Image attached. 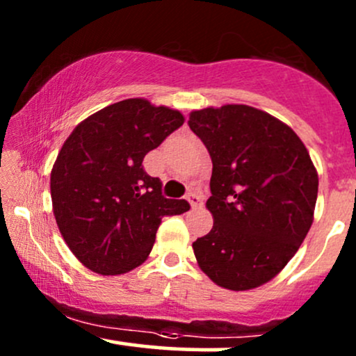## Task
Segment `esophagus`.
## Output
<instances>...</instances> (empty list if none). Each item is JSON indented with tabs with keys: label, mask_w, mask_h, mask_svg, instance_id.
Masks as SVG:
<instances>
[{
	"label": "esophagus",
	"mask_w": 356,
	"mask_h": 356,
	"mask_svg": "<svg viewBox=\"0 0 356 356\" xmlns=\"http://www.w3.org/2000/svg\"><path fill=\"white\" fill-rule=\"evenodd\" d=\"M186 199H187V202L191 204V207H199V206H201V204H202L201 195L195 194V192H189Z\"/></svg>",
	"instance_id": "1"
}]
</instances>
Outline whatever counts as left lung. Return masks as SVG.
<instances>
[{"instance_id":"obj_1","label":"left lung","mask_w":356,"mask_h":356,"mask_svg":"<svg viewBox=\"0 0 356 356\" xmlns=\"http://www.w3.org/2000/svg\"><path fill=\"white\" fill-rule=\"evenodd\" d=\"M189 127L212 159L214 226L192 244L199 268L231 291L266 284L313 224L318 172L308 149L291 127L249 105L192 110Z\"/></svg>"}]
</instances>
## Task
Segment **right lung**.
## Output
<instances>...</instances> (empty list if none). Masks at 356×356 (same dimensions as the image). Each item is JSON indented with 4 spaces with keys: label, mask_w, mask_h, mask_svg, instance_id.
Returning <instances> with one entry per match:
<instances>
[{
    "label": "right lung",
    "mask_w": 356,
    "mask_h": 356,
    "mask_svg": "<svg viewBox=\"0 0 356 356\" xmlns=\"http://www.w3.org/2000/svg\"><path fill=\"white\" fill-rule=\"evenodd\" d=\"M179 110L127 99L81 120L51 169L53 216L67 246L90 271L117 276L149 257L164 216L189 211L165 199L144 157L184 124Z\"/></svg>",
    "instance_id": "obj_1"
}]
</instances>
